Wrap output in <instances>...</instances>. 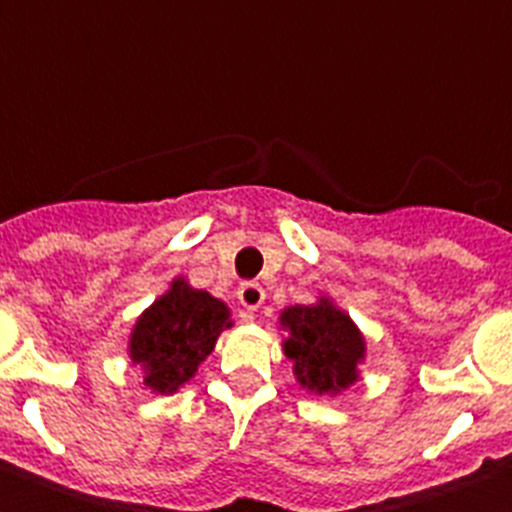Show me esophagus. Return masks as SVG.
<instances>
[{"mask_svg": "<svg viewBox=\"0 0 512 512\" xmlns=\"http://www.w3.org/2000/svg\"><path fill=\"white\" fill-rule=\"evenodd\" d=\"M263 301H266V290L257 282H244V285L238 287V304H241L244 317H252L263 306Z\"/></svg>", "mask_w": 512, "mask_h": 512, "instance_id": "esophagus-1", "label": "esophagus"}]
</instances>
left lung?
I'll return each mask as SVG.
<instances>
[{"label":"left lung","instance_id":"1","mask_svg":"<svg viewBox=\"0 0 512 512\" xmlns=\"http://www.w3.org/2000/svg\"><path fill=\"white\" fill-rule=\"evenodd\" d=\"M279 325L287 331L285 355L293 361L301 388L320 396H336L358 380V363L366 355L358 325L350 314L320 298L309 306H287Z\"/></svg>","mask_w":512,"mask_h":512}]
</instances>
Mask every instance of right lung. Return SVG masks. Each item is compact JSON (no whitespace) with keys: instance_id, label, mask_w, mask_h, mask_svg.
Wrapping results in <instances>:
<instances>
[{"instance_id":"obj_1","label":"right lung","mask_w":512,"mask_h":512,"mask_svg":"<svg viewBox=\"0 0 512 512\" xmlns=\"http://www.w3.org/2000/svg\"><path fill=\"white\" fill-rule=\"evenodd\" d=\"M230 325V309L219 298L173 279L130 333V358L143 369V385L157 393L179 391Z\"/></svg>"}]
</instances>
